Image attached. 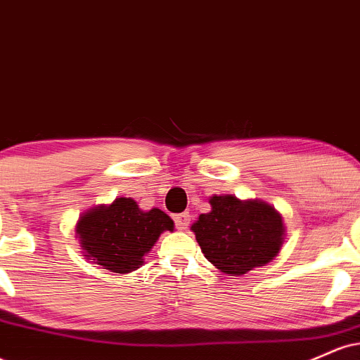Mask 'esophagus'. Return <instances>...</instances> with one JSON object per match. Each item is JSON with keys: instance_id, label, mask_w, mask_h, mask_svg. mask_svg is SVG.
Returning <instances> with one entry per match:
<instances>
[{"instance_id": "esophagus-1", "label": "esophagus", "mask_w": 360, "mask_h": 360, "mask_svg": "<svg viewBox=\"0 0 360 360\" xmlns=\"http://www.w3.org/2000/svg\"><path fill=\"white\" fill-rule=\"evenodd\" d=\"M189 221H191V217H189V213H179V214H174V223L176 226L179 230H186L188 229Z\"/></svg>"}]
</instances>
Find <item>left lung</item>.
<instances>
[{
	"mask_svg": "<svg viewBox=\"0 0 360 360\" xmlns=\"http://www.w3.org/2000/svg\"><path fill=\"white\" fill-rule=\"evenodd\" d=\"M212 212L191 226L205 257L225 274L240 276L279 254L284 238L281 214L262 201L213 196Z\"/></svg>",
	"mask_w": 360,
	"mask_h": 360,
	"instance_id": "8db88e82",
	"label": "left lung"
}]
</instances>
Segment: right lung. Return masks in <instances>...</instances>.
Listing matches in <instances>:
<instances>
[{
	"label": "right lung",
	"mask_w": 360,
	"mask_h": 360,
	"mask_svg": "<svg viewBox=\"0 0 360 360\" xmlns=\"http://www.w3.org/2000/svg\"><path fill=\"white\" fill-rule=\"evenodd\" d=\"M172 229L174 221L160 210L142 212L131 198H117L110 206L82 214L76 233L86 257L103 269L125 274L142 266L159 235Z\"/></svg>",
	"instance_id": "right-lung-1"
}]
</instances>
